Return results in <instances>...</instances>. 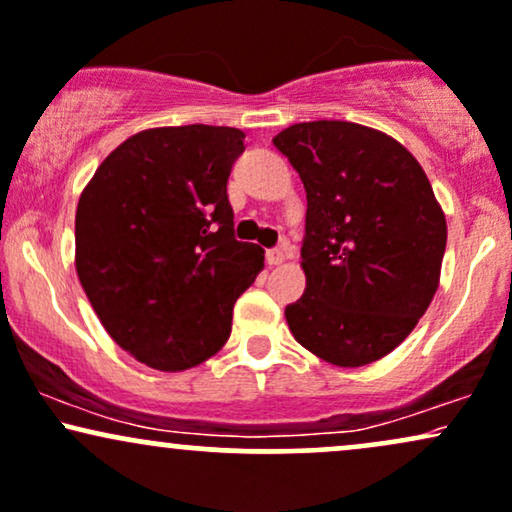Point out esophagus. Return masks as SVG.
Segmentation results:
<instances>
[{"mask_svg":"<svg viewBox=\"0 0 512 512\" xmlns=\"http://www.w3.org/2000/svg\"><path fill=\"white\" fill-rule=\"evenodd\" d=\"M267 262L269 264H283L286 262V252H283L281 248H272V250H267Z\"/></svg>","mask_w":512,"mask_h":512,"instance_id":"obj_1","label":"esophagus"}]
</instances>
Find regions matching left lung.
I'll use <instances>...</instances> for the list:
<instances>
[{"label":"left lung","instance_id":"obj_1","mask_svg":"<svg viewBox=\"0 0 512 512\" xmlns=\"http://www.w3.org/2000/svg\"><path fill=\"white\" fill-rule=\"evenodd\" d=\"M307 193L305 293L286 307L295 341L362 367L408 338L439 288L446 217L415 157L350 121H307L274 138Z\"/></svg>","mask_w":512,"mask_h":512}]
</instances>
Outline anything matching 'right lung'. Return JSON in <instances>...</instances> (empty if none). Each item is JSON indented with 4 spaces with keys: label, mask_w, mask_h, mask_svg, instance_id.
Wrapping results in <instances>:
<instances>
[{
    "label": "right lung",
    "mask_w": 512,
    "mask_h": 512,
    "mask_svg": "<svg viewBox=\"0 0 512 512\" xmlns=\"http://www.w3.org/2000/svg\"><path fill=\"white\" fill-rule=\"evenodd\" d=\"M245 133L166 126L97 166L76 209V272L107 334L143 365L183 372L219 353L264 250L233 236L231 166Z\"/></svg>",
    "instance_id": "1"
}]
</instances>
